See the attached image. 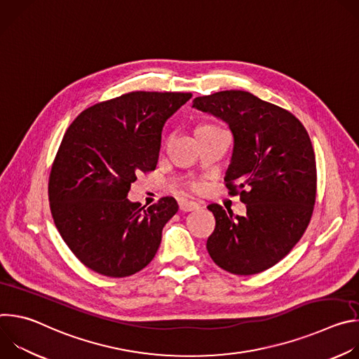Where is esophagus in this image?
I'll list each match as a JSON object with an SVG mask.
<instances>
[{"mask_svg":"<svg viewBox=\"0 0 359 359\" xmlns=\"http://www.w3.org/2000/svg\"><path fill=\"white\" fill-rule=\"evenodd\" d=\"M198 208H200V204L196 203V201H186V200L179 201V209H180V212H183V213L193 212V210H196V209H198Z\"/></svg>","mask_w":359,"mask_h":359,"instance_id":"esophagus-1","label":"esophagus"}]
</instances>
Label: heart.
Returning a JSON list of instances; mask_svg holds the SVG:
<instances>
[{"label": "heart", "instance_id": "heart-1", "mask_svg": "<svg viewBox=\"0 0 359 359\" xmlns=\"http://www.w3.org/2000/svg\"><path fill=\"white\" fill-rule=\"evenodd\" d=\"M219 129H222L220 126H217V125H215V123H203V125H200L197 129H196V132H208V130H219ZM194 187V186H193Z\"/></svg>", "mask_w": 359, "mask_h": 359}]
</instances>
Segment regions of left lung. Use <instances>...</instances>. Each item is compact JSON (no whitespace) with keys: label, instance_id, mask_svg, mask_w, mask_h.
Here are the masks:
<instances>
[{"label":"left lung","instance_id":"obj_1","mask_svg":"<svg viewBox=\"0 0 359 359\" xmlns=\"http://www.w3.org/2000/svg\"><path fill=\"white\" fill-rule=\"evenodd\" d=\"M193 108L226 122L233 155L226 172L240 190L245 215L209 204L216 229L208 238L212 260L237 276L262 273L291 251L313 216L316 155L302 123L288 111L244 90H222L193 100Z\"/></svg>","mask_w":359,"mask_h":359}]
</instances>
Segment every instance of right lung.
Instances as JSON below:
<instances>
[{
  "label": "right lung",
  "mask_w": 359,
  "mask_h": 359,
  "mask_svg": "<svg viewBox=\"0 0 359 359\" xmlns=\"http://www.w3.org/2000/svg\"><path fill=\"white\" fill-rule=\"evenodd\" d=\"M190 97L130 92L85 109L65 132L49 175L50 213L88 269L121 278L155 257L177 203L163 197L144 209L126 197L140 172L155 170L163 126Z\"/></svg>",
  "instance_id": "right-lung-1"
}]
</instances>
